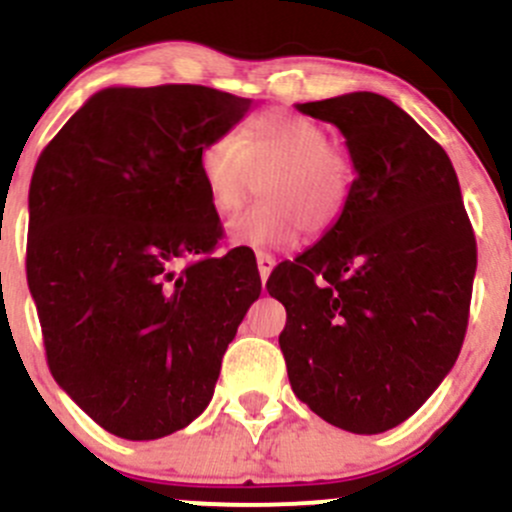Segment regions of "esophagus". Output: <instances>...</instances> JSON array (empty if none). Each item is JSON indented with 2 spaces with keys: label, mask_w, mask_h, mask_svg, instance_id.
Masks as SVG:
<instances>
[{
  "label": "esophagus",
  "mask_w": 512,
  "mask_h": 512,
  "mask_svg": "<svg viewBox=\"0 0 512 512\" xmlns=\"http://www.w3.org/2000/svg\"><path fill=\"white\" fill-rule=\"evenodd\" d=\"M257 270H260V280L267 282V277H270V272L275 270V257L270 255V252H257Z\"/></svg>",
  "instance_id": "esophagus-1"
}]
</instances>
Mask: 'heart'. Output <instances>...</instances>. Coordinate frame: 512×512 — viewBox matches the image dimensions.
I'll list each match as a JSON object with an SVG mask.
<instances>
[{
	"label": "heart",
	"mask_w": 512,
	"mask_h": 512,
	"mask_svg": "<svg viewBox=\"0 0 512 512\" xmlns=\"http://www.w3.org/2000/svg\"><path fill=\"white\" fill-rule=\"evenodd\" d=\"M200 178L218 215H232L262 180V203L230 225L240 245H289L307 232L332 230L352 193L349 156L312 118L289 111L257 113L240 136H215L198 153Z\"/></svg>",
	"instance_id": "1"
}]
</instances>
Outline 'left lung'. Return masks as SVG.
Masks as SVG:
<instances>
[{
  "label": "left lung",
  "mask_w": 512,
  "mask_h": 512,
  "mask_svg": "<svg viewBox=\"0 0 512 512\" xmlns=\"http://www.w3.org/2000/svg\"><path fill=\"white\" fill-rule=\"evenodd\" d=\"M297 108L342 131L356 178L339 223L267 280L287 309L289 384L332 426L384 433L456 364L476 237L451 158L394 101L354 91Z\"/></svg>",
  "instance_id": "8db88e82"
}]
</instances>
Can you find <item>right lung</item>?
Instances as JSON below:
<instances>
[{
	"label": "right lung",
	"mask_w": 512,
	"mask_h": 512,
	"mask_svg": "<svg viewBox=\"0 0 512 512\" xmlns=\"http://www.w3.org/2000/svg\"><path fill=\"white\" fill-rule=\"evenodd\" d=\"M250 98L193 84L98 91L41 151L27 282L56 384L128 441L170 436L210 404L227 344L260 297L198 168Z\"/></svg>",
	"instance_id": "right-lung-1"
}]
</instances>
